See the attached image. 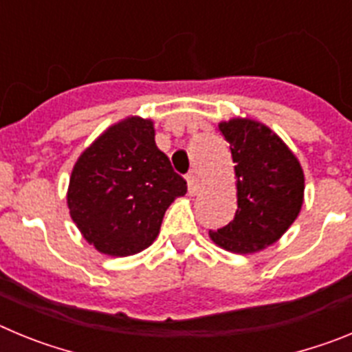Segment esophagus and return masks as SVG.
Wrapping results in <instances>:
<instances>
[{"mask_svg":"<svg viewBox=\"0 0 352 352\" xmlns=\"http://www.w3.org/2000/svg\"><path fill=\"white\" fill-rule=\"evenodd\" d=\"M186 186H188V194L190 195L197 194L199 188H201V182H199L197 174L190 173L188 176H186Z\"/></svg>","mask_w":352,"mask_h":352,"instance_id":"obj_1","label":"esophagus"}]
</instances>
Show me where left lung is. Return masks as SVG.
<instances>
[{
    "instance_id": "8db88e82",
    "label": "left lung",
    "mask_w": 352,
    "mask_h": 352,
    "mask_svg": "<svg viewBox=\"0 0 352 352\" xmlns=\"http://www.w3.org/2000/svg\"><path fill=\"white\" fill-rule=\"evenodd\" d=\"M219 129L234 162L238 210L210 238L223 250L254 254L278 241L298 219L305 174L289 146L259 121L232 118Z\"/></svg>"
}]
</instances>
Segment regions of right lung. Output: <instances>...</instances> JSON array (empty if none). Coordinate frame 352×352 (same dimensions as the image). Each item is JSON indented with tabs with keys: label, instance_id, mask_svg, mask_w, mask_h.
<instances>
[{
	"label": "right lung",
	"instance_id": "obj_1",
	"mask_svg": "<svg viewBox=\"0 0 352 352\" xmlns=\"http://www.w3.org/2000/svg\"><path fill=\"white\" fill-rule=\"evenodd\" d=\"M186 182L155 144L153 121H118L84 149L72 169L67 204L89 245L113 257L133 256L157 239L162 219Z\"/></svg>",
	"mask_w": 352,
	"mask_h": 352
}]
</instances>
